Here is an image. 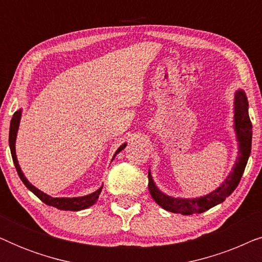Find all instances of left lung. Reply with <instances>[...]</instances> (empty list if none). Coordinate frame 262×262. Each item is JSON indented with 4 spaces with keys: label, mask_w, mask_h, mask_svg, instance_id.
Wrapping results in <instances>:
<instances>
[{
    "label": "left lung",
    "mask_w": 262,
    "mask_h": 262,
    "mask_svg": "<svg viewBox=\"0 0 262 262\" xmlns=\"http://www.w3.org/2000/svg\"><path fill=\"white\" fill-rule=\"evenodd\" d=\"M234 128L236 132V139L238 142L237 160L235 161L234 167L228 178L225 179L220 187L214 189L209 194L199 196V198H174V196L164 194L161 192L152 180L151 173L148 174L149 191L152 199L162 207L174 213L194 214L205 212L211 207L223 203L232 192L235 191L241 180L243 171L248 162L250 150H252V123L248 114V100L246 93L238 89L235 93L234 99Z\"/></svg>",
    "instance_id": "1"
}]
</instances>
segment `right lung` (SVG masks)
<instances>
[{
    "label": "right lung",
    "mask_w": 262,
    "mask_h": 262,
    "mask_svg": "<svg viewBox=\"0 0 262 262\" xmlns=\"http://www.w3.org/2000/svg\"><path fill=\"white\" fill-rule=\"evenodd\" d=\"M21 112L23 111L19 110L16 111L15 113L13 114L12 120H10V128H9V148H10V152H12V157H13V162L14 166L16 168L17 174L21 179V181L24 182L25 186L30 189L32 193H34L35 195L38 196L39 199L41 200L42 203H45L46 205L49 206H53L57 207L59 210H64V211H80V210H84L87 207L94 205L96 203V200L99 199L100 193H101L102 186L100 187L98 191L91 193L88 195H83V196H75V198H53V196L46 194V193L41 192L40 189H38L37 187H34L33 185L31 184L30 181L27 180L26 177H25L23 170L19 166V162H17L16 159V152H15V141H16V135H17V130H19V125H20V119H21ZM125 146H126V143H124L123 145H120L118 150L114 154L112 161L114 160V157L118 152H120Z\"/></svg>",
    "instance_id": "add662e5"
}]
</instances>
